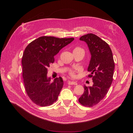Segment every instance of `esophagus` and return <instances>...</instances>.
I'll use <instances>...</instances> for the list:
<instances>
[{"label":"esophagus","mask_w":133,"mask_h":133,"mask_svg":"<svg viewBox=\"0 0 133 133\" xmlns=\"http://www.w3.org/2000/svg\"><path fill=\"white\" fill-rule=\"evenodd\" d=\"M68 84V85H76L77 84V83L76 82H74V81H69Z\"/></svg>","instance_id":"34e87169"}]
</instances>
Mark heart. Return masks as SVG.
Returning <instances> with one entry per match:
<instances>
[{"instance_id":"1","label":"heart","mask_w":133,"mask_h":133,"mask_svg":"<svg viewBox=\"0 0 133 133\" xmlns=\"http://www.w3.org/2000/svg\"><path fill=\"white\" fill-rule=\"evenodd\" d=\"M81 50H84L80 47L79 46H76L75 47V48L74 49V51H81ZM69 75L71 76V77H75V71L74 70H71L69 71Z\"/></svg>"}]
</instances>
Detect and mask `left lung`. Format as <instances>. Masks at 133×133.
<instances>
[{
  "instance_id": "obj_1",
  "label": "left lung",
  "mask_w": 133,
  "mask_h": 133,
  "mask_svg": "<svg viewBox=\"0 0 133 133\" xmlns=\"http://www.w3.org/2000/svg\"><path fill=\"white\" fill-rule=\"evenodd\" d=\"M79 39L86 43L91 54L88 67V75L92 77L91 87L84 86V94L78 99L83 106L92 107L105 96L113 80L115 64L112 53L108 44L94 34L82 36Z\"/></svg>"
}]
</instances>
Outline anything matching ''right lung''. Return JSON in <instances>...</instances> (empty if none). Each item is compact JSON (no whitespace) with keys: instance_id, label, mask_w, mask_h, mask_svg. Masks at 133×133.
<instances>
[{"instance_id":"add662e5","label":"right lung","mask_w":133,"mask_h":133,"mask_svg":"<svg viewBox=\"0 0 133 133\" xmlns=\"http://www.w3.org/2000/svg\"><path fill=\"white\" fill-rule=\"evenodd\" d=\"M74 40V38L42 36L26 47L22 61L23 77L27 95L35 104L47 106L57 99L63 80L59 77L51 82L47 76V68L54 63V56Z\"/></svg>"}]
</instances>
